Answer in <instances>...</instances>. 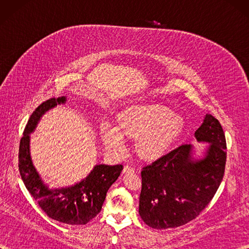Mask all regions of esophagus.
<instances>
[{
    "mask_svg": "<svg viewBox=\"0 0 249 249\" xmlns=\"http://www.w3.org/2000/svg\"><path fill=\"white\" fill-rule=\"evenodd\" d=\"M123 172H124V173H134V172H135V169H134L133 167L126 165V166H124Z\"/></svg>",
    "mask_w": 249,
    "mask_h": 249,
    "instance_id": "esophagus-1",
    "label": "esophagus"
}]
</instances>
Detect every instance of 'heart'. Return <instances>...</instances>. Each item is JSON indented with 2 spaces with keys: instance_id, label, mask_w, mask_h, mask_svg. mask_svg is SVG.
Wrapping results in <instances>:
<instances>
[{
  "instance_id": "b5f03b06",
  "label": "heart",
  "mask_w": 249,
  "mask_h": 249,
  "mask_svg": "<svg viewBox=\"0 0 249 249\" xmlns=\"http://www.w3.org/2000/svg\"><path fill=\"white\" fill-rule=\"evenodd\" d=\"M114 123L115 127H100L105 145L119 150L123 145V138L137 140V154L147 161L165 155L185 130L183 116L158 104L129 106L116 114Z\"/></svg>"
}]
</instances>
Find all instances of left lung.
<instances>
[{"instance_id": "left-lung-1", "label": "left lung", "mask_w": 249, "mask_h": 249, "mask_svg": "<svg viewBox=\"0 0 249 249\" xmlns=\"http://www.w3.org/2000/svg\"><path fill=\"white\" fill-rule=\"evenodd\" d=\"M209 142L202 160H192V145L182 144L142 168L139 214L154 229L186 225L208 206L223 181L227 144L219 121L206 114L196 130Z\"/></svg>"}]
</instances>
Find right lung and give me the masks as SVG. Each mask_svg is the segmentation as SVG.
I'll return each mask as SVG.
<instances>
[{"label":"right lung","mask_w":249,"mask_h":249,"mask_svg":"<svg viewBox=\"0 0 249 249\" xmlns=\"http://www.w3.org/2000/svg\"><path fill=\"white\" fill-rule=\"evenodd\" d=\"M65 100L64 96L49 98L32 113L20 140L18 167L26 189L50 218L68 225H87L102 211L108 189L120 177L123 166H95L88 178L68 188L50 190L45 186L32 165L29 135L47 110L53 108L57 104L65 103Z\"/></svg>","instance_id":"1"}]
</instances>
